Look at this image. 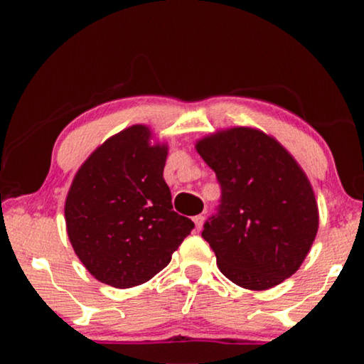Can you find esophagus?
<instances>
[{"label": "esophagus", "mask_w": 364, "mask_h": 364, "mask_svg": "<svg viewBox=\"0 0 364 364\" xmlns=\"http://www.w3.org/2000/svg\"><path fill=\"white\" fill-rule=\"evenodd\" d=\"M194 221V226H196V231H200L202 226H204V215H196L193 218Z\"/></svg>", "instance_id": "obj_1"}]
</instances>
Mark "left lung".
I'll list each match as a JSON object with an SVG mask.
<instances>
[{"mask_svg": "<svg viewBox=\"0 0 364 364\" xmlns=\"http://www.w3.org/2000/svg\"><path fill=\"white\" fill-rule=\"evenodd\" d=\"M196 151L221 184L218 213L202 231L221 273L250 291L291 278L319 226L304 168L278 139L252 127L205 134L196 141Z\"/></svg>", "mask_w": 364, "mask_h": 364, "instance_id": "left-lung-1", "label": "left lung"}]
</instances>
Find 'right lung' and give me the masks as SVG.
Segmentation results:
<instances>
[{"instance_id": "1", "label": "right lung", "mask_w": 364, "mask_h": 364, "mask_svg": "<svg viewBox=\"0 0 364 364\" xmlns=\"http://www.w3.org/2000/svg\"><path fill=\"white\" fill-rule=\"evenodd\" d=\"M167 156L168 144L138 123L97 146L73 176L64 205L67 236L104 284L127 289L152 279L194 228L171 205Z\"/></svg>"}]
</instances>
